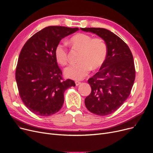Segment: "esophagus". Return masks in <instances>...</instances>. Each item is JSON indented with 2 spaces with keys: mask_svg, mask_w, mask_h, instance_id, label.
I'll return each instance as SVG.
<instances>
[{
  "mask_svg": "<svg viewBox=\"0 0 153 153\" xmlns=\"http://www.w3.org/2000/svg\"><path fill=\"white\" fill-rule=\"evenodd\" d=\"M75 84H76V85L77 86V85H79L81 84V82H79V81H76V82H75Z\"/></svg>",
  "mask_w": 153,
  "mask_h": 153,
  "instance_id": "34e87169",
  "label": "esophagus"
}]
</instances>
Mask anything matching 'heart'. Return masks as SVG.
Segmentation results:
<instances>
[{
    "label": "heart",
    "instance_id": "1",
    "mask_svg": "<svg viewBox=\"0 0 153 153\" xmlns=\"http://www.w3.org/2000/svg\"><path fill=\"white\" fill-rule=\"evenodd\" d=\"M69 43L81 50L79 61L71 64L64 69V75L74 80H81L85 77L90 70L97 69L105 61L107 54V46L100 38H92L84 33H79L71 38ZM55 57L62 66L68 62V52L66 45L59 44L56 47Z\"/></svg>",
    "mask_w": 153,
    "mask_h": 153
}]
</instances>
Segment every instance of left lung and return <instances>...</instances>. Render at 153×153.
Instances as JSON below:
<instances>
[{"instance_id": "obj_1", "label": "left lung", "mask_w": 153, "mask_h": 153, "mask_svg": "<svg viewBox=\"0 0 153 153\" xmlns=\"http://www.w3.org/2000/svg\"><path fill=\"white\" fill-rule=\"evenodd\" d=\"M103 39L107 54L99 72L88 80L91 93L85 105L92 114L105 116L120 108L130 95L135 79L133 57L129 47L110 30L102 28H81Z\"/></svg>"}]
</instances>
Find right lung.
Returning a JSON list of instances; mask_svg holds the SVG:
<instances>
[{"label":"right lung","instance_id":"right-lung-1","mask_svg":"<svg viewBox=\"0 0 153 153\" xmlns=\"http://www.w3.org/2000/svg\"><path fill=\"white\" fill-rule=\"evenodd\" d=\"M78 30L48 27L32 36L22 48L15 79L21 99L33 114L47 117L57 113L63 105L64 91L76 86L72 80L62 79L55 49L62 38Z\"/></svg>","mask_w":153,"mask_h":153}]
</instances>
